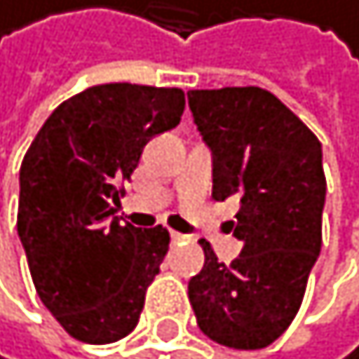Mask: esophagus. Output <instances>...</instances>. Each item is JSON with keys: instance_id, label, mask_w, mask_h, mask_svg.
I'll return each mask as SVG.
<instances>
[{"instance_id": "obj_1", "label": "esophagus", "mask_w": 359, "mask_h": 359, "mask_svg": "<svg viewBox=\"0 0 359 359\" xmlns=\"http://www.w3.org/2000/svg\"><path fill=\"white\" fill-rule=\"evenodd\" d=\"M169 235H172V242H183V240H187V235H183V233H176V231H172Z\"/></svg>"}]
</instances>
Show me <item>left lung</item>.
I'll use <instances>...</instances> for the list:
<instances>
[{
    "instance_id": "8db88e82",
    "label": "left lung",
    "mask_w": 359,
    "mask_h": 359,
    "mask_svg": "<svg viewBox=\"0 0 359 359\" xmlns=\"http://www.w3.org/2000/svg\"><path fill=\"white\" fill-rule=\"evenodd\" d=\"M194 124L212 151V198H235L233 235L242 253L205 262L187 285L198 328L229 348L276 341L301 308L321 251L326 176L321 142L262 88L187 92Z\"/></svg>"
}]
</instances>
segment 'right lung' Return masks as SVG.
<instances>
[{
    "label": "right lung",
    "mask_w": 359,
    "mask_h": 359,
    "mask_svg": "<svg viewBox=\"0 0 359 359\" xmlns=\"http://www.w3.org/2000/svg\"><path fill=\"white\" fill-rule=\"evenodd\" d=\"M183 110L178 88L92 86L62 101L24 156L18 235L40 301L79 341L110 344L137 326L169 233L122 226L115 212L144 144Z\"/></svg>",
    "instance_id": "add662e5"
}]
</instances>
